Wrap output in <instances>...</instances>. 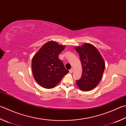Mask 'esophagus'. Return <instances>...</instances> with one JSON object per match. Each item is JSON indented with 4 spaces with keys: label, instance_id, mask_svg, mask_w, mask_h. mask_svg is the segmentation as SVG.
Masks as SVG:
<instances>
[{
    "label": "esophagus",
    "instance_id": "1",
    "mask_svg": "<svg viewBox=\"0 0 126 126\" xmlns=\"http://www.w3.org/2000/svg\"><path fill=\"white\" fill-rule=\"evenodd\" d=\"M73 72V68H72V69H70L69 70V73H72Z\"/></svg>",
    "mask_w": 126,
    "mask_h": 126
}]
</instances>
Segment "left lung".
I'll return each instance as SVG.
<instances>
[{
  "instance_id": "8db88e82",
  "label": "left lung",
  "mask_w": 126,
  "mask_h": 126,
  "mask_svg": "<svg viewBox=\"0 0 126 126\" xmlns=\"http://www.w3.org/2000/svg\"><path fill=\"white\" fill-rule=\"evenodd\" d=\"M75 50L83 68L80 79L76 80L77 85L81 90L90 91L101 80L105 67L104 59L96 48L89 43L77 47Z\"/></svg>"
}]
</instances>
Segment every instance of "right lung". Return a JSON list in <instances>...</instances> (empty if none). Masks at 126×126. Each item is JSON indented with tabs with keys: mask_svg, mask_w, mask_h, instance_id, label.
<instances>
[{
	"mask_svg": "<svg viewBox=\"0 0 126 126\" xmlns=\"http://www.w3.org/2000/svg\"><path fill=\"white\" fill-rule=\"evenodd\" d=\"M65 48L54 41H49L41 48L32 60V70L36 82L46 89H52L69 72L59 54Z\"/></svg>",
	"mask_w": 126,
	"mask_h": 126,
	"instance_id": "1",
	"label": "right lung"
}]
</instances>
